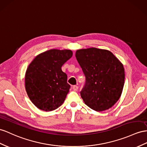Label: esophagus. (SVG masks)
<instances>
[{"label":"esophagus","mask_w":147,"mask_h":147,"mask_svg":"<svg viewBox=\"0 0 147 147\" xmlns=\"http://www.w3.org/2000/svg\"><path fill=\"white\" fill-rule=\"evenodd\" d=\"M73 89L74 90V91H78V86H73Z\"/></svg>","instance_id":"34e87169"}]
</instances>
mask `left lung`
Here are the masks:
<instances>
[{"instance_id":"8db88e82","label":"left lung","mask_w":147,"mask_h":147,"mask_svg":"<svg viewBox=\"0 0 147 147\" xmlns=\"http://www.w3.org/2000/svg\"><path fill=\"white\" fill-rule=\"evenodd\" d=\"M75 56L86 76L81 91L84 103L97 112L112 107L122 92L125 81L122 63L110 51L96 48L78 50Z\"/></svg>"}]
</instances>
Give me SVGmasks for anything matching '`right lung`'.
<instances>
[{"instance_id":"1","label":"right lung","mask_w":147,"mask_h":147,"mask_svg":"<svg viewBox=\"0 0 147 147\" xmlns=\"http://www.w3.org/2000/svg\"><path fill=\"white\" fill-rule=\"evenodd\" d=\"M72 56L71 50L52 49L37 55L28 65L25 89L30 99L39 109L52 111L64 102L70 85L61 66Z\"/></svg>"}]
</instances>
